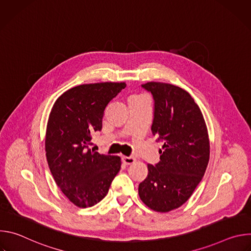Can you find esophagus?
I'll return each instance as SVG.
<instances>
[{
	"label": "esophagus",
	"instance_id": "obj_1",
	"mask_svg": "<svg viewBox=\"0 0 251 251\" xmlns=\"http://www.w3.org/2000/svg\"><path fill=\"white\" fill-rule=\"evenodd\" d=\"M122 161L125 165H131V164L135 163L136 159L133 157H122Z\"/></svg>",
	"mask_w": 251,
	"mask_h": 251
}]
</instances>
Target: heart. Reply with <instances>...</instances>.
<instances>
[{
  "instance_id": "heart-1",
  "label": "heart",
  "mask_w": 251,
  "mask_h": 251,
  "mask_svg": "<svg viewBox=\"0 0 251 251\" xmlns=\"http://www.w3.org/2000/svg\"><path fill=\"white\" fill-rule=\"evenodd\" d=\"M132 97H141L140 95H135V96H132Z\"/></svg>"
}]
</instances>
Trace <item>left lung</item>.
Here are the masks:
<instances>
[{
  "label": "left lung",
  "mask_w": 251,
  "mask_h": 251,
  "mask_svg": "<svg viewBox=\"0 0 251 251\" xmlns=\"http://www.w3.org/2000/svg\"><path fill=\"white\" fill-rule=\"evenodd\" d=\"M142 87L154 98L152 134L163 142L160 162L148 164V176L139 185L142 201L155 211L180 207L192 196L206 170L209 140L198 104L183 88L163 82Z\"/></svg>",
  "instance_id": "8db88e82"
}]
</instances>
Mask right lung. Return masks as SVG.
I'll return each mask as SVG.
<instances>
[{"label": "right lung", "instance_id": "obj_1", "mask_svg": "<svg viewBox=\"0 0 251 251\" xmlns=\"http://www.w3.org/2000/svg\"><path fill=\"white\" fill-rule=\"evenodd\" d=\"M125 87V82L78 85L52 106L46 135L48 164L60 191L78 207L103 200L120 171V157L100 154L88 145L91 133L102 129L106 106Z\"/></svg>", "mask_w": 251, "mask_h": 251}]
</instances>
